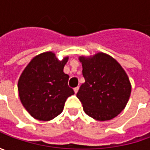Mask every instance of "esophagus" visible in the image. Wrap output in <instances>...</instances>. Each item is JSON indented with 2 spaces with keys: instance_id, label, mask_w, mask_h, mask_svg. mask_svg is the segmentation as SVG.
Returning <instances> with one entry per match:
<instances>
[{
  "instance_id": "1",
  "label": "esophagus",
  "mask_w": 150,
  "mask_h": 150,
  "mask_svg": "<svg viewBox=\"0 0 150 150\" xmlns=\"http://www.w3.org/2000/svg\"><path fill=\"white\" fill-rule=\"evenodd\" d=\"M78 89H79V87H76V88H74V92H75V93H78Z\"/></svg>"
}]
</instances>
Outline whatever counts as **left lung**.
<instances>
[{
	"instance_id": "1",
	"label": "left lung",
	"mask_w": 150,
	"mask_h": 150,
	"mask_svg": "<svg viewBox=\"0 0 150 150\" xmlns=\"http://www.w3.org/2000/svg\"><path fill=\"white\" fill-rule=\"evenodd\" d=\"M85 83L77 97L84 112L98 121L115 118L126 106L131 84L128 75L117 61L98 52L93 57H80Z\"/></svg>"
}]
</instances>
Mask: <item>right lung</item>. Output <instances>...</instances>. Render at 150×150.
<instances>
[{
	"mask_svg": "<svg viewBox=\"0 0 150 150\" xmlns=\"http://www.w3.org/2000/svg\"><path fill=\"white\" fill-rule=\"evenodd\" d=\"M68 57L59 61L52 52L38 55L22 72L18 92L22 105L32 117L49 121L62 112L67 98L74 94L63 72Z\"/></svg>",
	"mask_w": 150,
	"mask_h": 150,
	"instance_id": "1",
	"label": "right lung"
}]
</instances>
